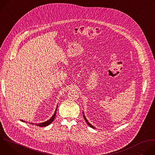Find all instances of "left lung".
Returning a JSON list of instances; mask_svg holds the SVG:
<instances>
[{
  "label": "left lung",
  "mask_w": 155,
  "mask_h": 155,
  "mask_svg": "<svg viewBox=\"0 0 155 155\" xmlns=\"http://www.w3.org/2000/svg\"><path fill=\"white\" fill-rule=\"evenodd\" d=\"M83 117H84V120H85V121H86V123H87V124H88V125H89V126H90V127H92V128H95V127H94V126H92V125H91V124H90V123H89V122H88V121H87V120H86V117H85V116H84V113H83Z\"/></svg>",
  "instance_id": "1"
}]
</instances>
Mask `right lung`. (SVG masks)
<instances>
[{
  "instance_id": "right-lung-1",
  "label": "right lung",
  "mask_w": 155,
  "mask_h": 155,
  "mask_svg": "<svg viewBox=\"0 0 155 155\" xmlns=\"http://www.w3.org/2000/svg\"><path fill=\"white\" fill-rule=\"evenodd\" d=\"M57 108H58V107H56V110H55V112H54V115L52 116V117H51L49 120H48V121H45V122H44V123L36 124V125H37V126H40V127H44V126H47L49 125L50 124H51V123L53 121V120H54V118H55L56 113V111H57ZM21 121L24 122L23 120H21ZM34 124V123H32V124Z\"/></svg>"
}]
</instances>
